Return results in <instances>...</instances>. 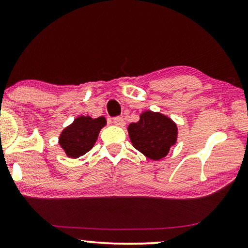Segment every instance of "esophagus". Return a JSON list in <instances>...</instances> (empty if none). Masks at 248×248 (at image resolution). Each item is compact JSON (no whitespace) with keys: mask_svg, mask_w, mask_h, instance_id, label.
<instances>
[{"mask_svg":"<svg viewBox=\"0 0 248 248\" xmlns=\"http://www.w3.org/2000/svg\"><path fill=\"white\" fill-rule=\"evenodd\" d=\"M113 123L115 125H117V126L123 127L125 125V121H124L123 117H115V118H113Z\"/></svg>","mask_w":248,"mask_h":248,"instance_id":"obj_1","label":"esophagus"}]
</instances>
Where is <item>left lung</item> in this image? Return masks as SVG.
Masks as SVG:
<instances>
[{
	"mask_svg": "<svg viewBox=\"0 0 248 248\" xmlns=\"http://www.w3.org/2000/svg\"><path fill=\"white\" fill-rule=\"evenodd\" d=\"M133 147L152 160L166 157L177 140V126L170 118L160 113L147 110L137 123L127 127Z\"/></svg>",
	"mask_w": 248,
	"mask_h": 248,
	"instance_id": "obj_1",
	"label": "left lung"
}]
</instances>
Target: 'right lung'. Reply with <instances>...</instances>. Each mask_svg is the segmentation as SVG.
<instances>
[{"label": "right lung", "mask_w": 248, "mask_h": 248, "mask_svg": "<svg viewBox=\"0 0 248 248\" xmlns=\"http://www.w3.org/2000/svg\"><path fill=\"white\" fill-rule=\"evenodd\" d=\"M106 125V118L80 116L63 130L59 142L66 155L70 158H79L91 150L96 143L98 134Z\"/></svg>", "instance_id": "obj_1"}]
</instances>
